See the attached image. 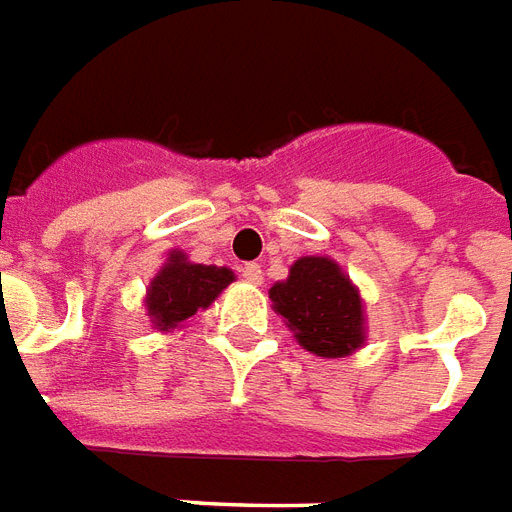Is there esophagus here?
Here are the masks:
<instances>
[{
  "label": "esophagus",
  "mask_w": 512,
  "mask_h": 512,
  "mask_svg": "<svg viewBox=\"0 0 512 512\" xmlns=\"http://www.w3.org/2000/svg\"><path fill=\"white\" fill-rule=\"evenodd\" d=\"M241 276H244L249 284H263V268L257 263L244 265V268H241Z\"/></svg>",
  "instance_id": "1"
}]
</instances>
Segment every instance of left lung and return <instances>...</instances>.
Returning <instances> with one entry per match:
<instances>
[{
  "label": "left lung",
  "mask_w": 512,
  "mask_h": 512,
  "mask_svg": "<svg viewBox=\"0 0 512 512\" xmlns=\"http://www.w3.org/2000/svg\"><path fill=\"white\" fill-rule=\"evenodd\" d=\"M268 295L300 346L317 357H346L365 343L360 290L330 257L295 260L290 276L273 284Z\"/></svg>",
  "instance_id": "8db88e82"
}]
</instances>
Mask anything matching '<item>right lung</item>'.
<instances>
[{
  "mask_svg": "<svg viewBox=\"0 0 512 512\" xmlns=\"http://www.w3.org/2000/svg\"><path fill=\"white\" fill-rule=\"evenodd\" d=\"M236 276L225 265L190 263L185 252L174 249L163 268L147 287V317L158 330L169 333L193 317L195 311L209 308Z\"/></svg>",
  "mask_w": 512,
  "mask_h": 512,
  "instance_id": "1",
  "label": "right lung"
}]
</instances>
